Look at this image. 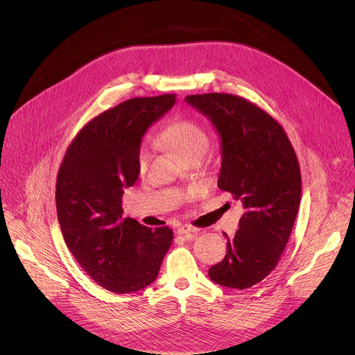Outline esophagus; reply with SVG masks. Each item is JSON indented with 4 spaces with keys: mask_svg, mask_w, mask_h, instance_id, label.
<instances>
[{
    "mask_svg": "<svg viewBox=\"0 0 355 355\" xmlns=\"http://www.w3.org/2000/svg\"><path fill=\"white\" fill-rule=\"evenodd\" d=\"M196 232H198V229L191 227V226H181L177 229V233L181 236H193V234H196Z\"/></svg>",
    "mask_w": 355,
    "mask_h": 355,
    "instance_id": "34e87169",
    "label": "esophagus"
}]
</instances>
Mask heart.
Instances as JSON below:
<instances>
[{
    "label": "heart",
    "mask_w": 355,
    "mask_h": 355,
    "mask_svg": "<svg viewBox=\"0 0 355 355\" xmlns=\"http://www.w3.org/2000/svg\"><path fill=\"white\" fill-rule=\"evenodd\" d=\"M159 141L184 160L193 155L205 153L208 147V135L192 119L177 118L164 128L159 136ZM150 157V147L143 143L137 153V168L140 173L146 171Z\"/></svg>",
    "instance_id": "heart-1"
}]
</instances>
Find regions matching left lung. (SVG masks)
<instances>
[{"mask_svg":"<svg viewBox=\"0 0 355 355\" xmlns=\"http://www.w3.org/2000/svg\"><path fill=\"white\" fill-rule=\"evenodd\" d=\"M220 136L218 187L240 199L244 214L233 237L226 233L225 259L209 278L227 288L261 282L278 264L300 202V170L282 126L257 105L232 94L188 95Z\"/></svg>","mask_w":355,"mask_h":355,"instance_id":"left-lung-1","label":"left lung"}]
</instances>
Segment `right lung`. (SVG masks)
<instances>
[{
	"mask_svg": "<svg viewBox=\"0 0 355 355\" xmlns=\"http://www.w3.org/2000/svg\"><path fill=\"white\" fill-rule=\"evenodd\" d=\"M174 104V94L132 98L98 115L74 137L58 174L64 241L81 268L115 293L153 282L173 241L168 226L150 229L123 218L122 196L139 177L143 135Z\"/></svg>",
	"mask_w": 355,
	"mask_h": 355,
	"instance_id": "add662e5",
	"label": "right lung"
}]
</instances>
